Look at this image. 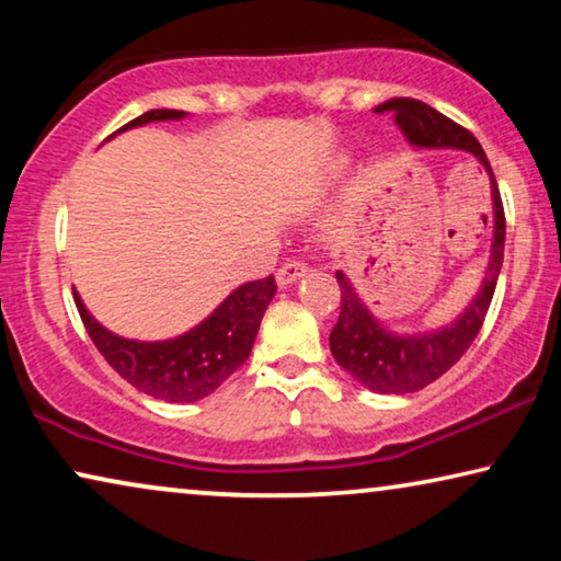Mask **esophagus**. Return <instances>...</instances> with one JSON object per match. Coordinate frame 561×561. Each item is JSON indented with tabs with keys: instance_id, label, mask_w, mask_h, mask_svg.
<instances>
[{
	"instance_id": "34e87169",
	"label": "esophagus",
	"mask_w": 561,
	"mask_h": 561,
	"mask_svg": "<svg viewBox=\"0 0 561 561\" xmlns=\"http://www.w3.org/2000/svg\"><path fill=\"white\" fill-rule=\"evenodd\" d=\"M304 275H306V263H301V260H290V263H286L278 273H275V283H278V288H286L298 278H304Z\"/></svg>"
}]
</instances>
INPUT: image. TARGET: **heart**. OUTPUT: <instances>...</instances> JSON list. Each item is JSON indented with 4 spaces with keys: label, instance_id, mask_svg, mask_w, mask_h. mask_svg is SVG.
<instances>
[{
    "label": "heart",
    "instance_id": "obj_1",
    "mask_svg": "<svg viewBox=\"0 0 561 561\" xmlns=\"http://www.w3.org/2000/svg\"><path fill=\"white\" fill-rule=\"evenodd\" d=\"M344 165H347V160H340V168H344Z\"/></svg>",
    "mask_w": 561,
    "mask_h": 561
}]
</instances>
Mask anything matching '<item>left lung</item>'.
<instances>
[{"label":"left lung","instance_id":"left-lung-1","mask_svg":"<svg viewBox=\"0 0 561 561\" xmlns=\"http://www.w3.org/2000/svg\"><path fill=\"white\" fill-rule=\"evenodd\" d=\"M375 112L393 114V122L413 150L470 152L485 168L490 198H493V242H490L485 278L462 313L447 324L424 329V332H396L375 317L365 298L357 294L355 283L347 278V273L336 271V283L342 288V311L340 321L329 334L334 359L359 386L373 393L405 396L442 378L478 336L503 267L505 217L493 168L474 135L416 99H388L386 104L375 106Z\"/></svg>","mask_w":561,"mask_h":561}]
</instances>
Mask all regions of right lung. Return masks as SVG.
Returning <instances> with one entry per match:
<instances>
[{
  "label": "right lung",
  "instance_id": "1",
  "mask_svg": "<svg viewBox=\"0 0 561 561\" xmlns=\"http://www.w3.org/2000/svg\"><path fill=\"white\" fill-rule=\"evenodd\" d=\"M179 110H150L119 129L150 125V122L186 119ZM114 133V135H119ZM112 135V137H114ZM275 296L273 275L237 286L209 317L171 340H127L99 324L87 309L79 290H73L83 327L106 363L142 393L168 403H194L214 393L237 367L244 365L255 344L260 321Z\"/></svg>",
  "mask_w": 561,
  "mask_h": 561
}]
</instances>
